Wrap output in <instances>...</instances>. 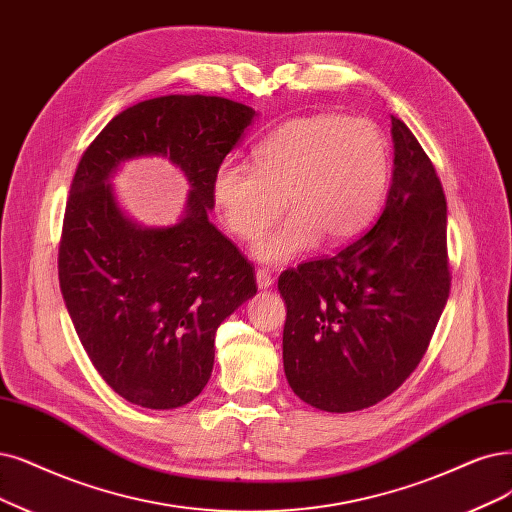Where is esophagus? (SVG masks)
Instances as JSON below:
<instances>
[{
    "instance_id": "obj_1",
    "label": "esophagus",
    "mask_w": 512,
    "mask_h": 512,
    "mask_svg": "<svg viewBox=\"0 0 512 512\" xmlns=\"http://www.w3.org/2000/svg\"><path fill=\"white\" fill-rule=\"evenodd\" d=\"M255 276H257V287H259V289H268V287H272L274 278H272V272H270V270H266V268H259V270L255 272Z\"/></svg>"
}]
</instances>
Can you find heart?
<instances>
[{
    "label": "heart",
    "mask_w": 512,
    "mask_h": 512,
    "mask_svg": "<svg viewBox=\"0 0 512 512\" xmlns=\"http://www.w3.org/2000/svg\"><path fill=\"white\" fill-rule=\"evenodd\" d=\"M253 158L255 166L223 162L213 196L225 227L240 240L259 236L282 206L289 208L291 215L255 242L261 261H291L320 238L344 244L380 213L390 151L380 128L365 118L287 122L257 145Z\"/></svg>",
    "instance_id": "heart-1"
}]
</instances>
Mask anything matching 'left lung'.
<instances>
[{"label":"left lung","instance_id":"8db88e82","mask_svg":"<svg viewBox=\"0 0 512 512\" xmlns=\"http://www.w3.org/2000/svg\"><path fill=\"white\" fill-rule=\"evenodd\" d=\"M382 217L342 251L278 278L282 361L301 401L331 413L384 401L420 365L449 297L447 200L413 132L392 116Z\"/></svg>","mask_w":512,"mask_h":512}]
</instances>
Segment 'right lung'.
I'll use <instances>...</instances> for the list:
<instances>
[{
  "label": "right lung",
  "instance_id": "obj_1",
  "mask_svg": "<svg viewBox=\"0 0 512 512\" xmlns=\"http://www.w3.org/2000/svg\"><path fill=\"white\" fill-rule=\"evenodd\" d=\"M255 111L204 94H168L118 113L80 158L59 242V282L75 333L109 388L147 409H175L206 386L215 331L257 293L255 268L208 221L213 177ZM137 155H166L193 192L170 228L132 224L108 175Z\"/></svg>",
  "mask_w": 512,
  "mask_h": 512
}]
</instances>
